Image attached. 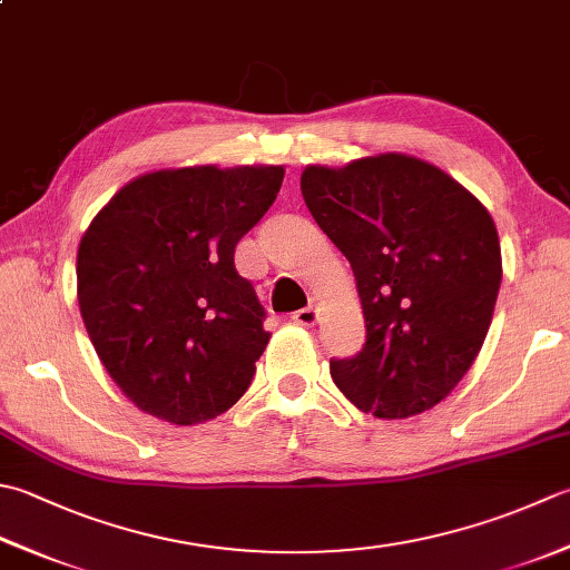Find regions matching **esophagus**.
I'll list each match as a JSON object with an SVG mask.
<instances>
[{
    "instance_id": "esophagus-1",
    "label": "esophagus",
    "mask_w": 570,
    "mask_h": 570,
    "mask_svg": "<svg viewBox=\"0 0 570 570\" xmlns=\"http://www.w3.org/2000/svg\"><path fill=\"white\" fill-rule=\"evenodd\" d=\"M316 318H318V314H316V308H314V306L298 308L296 314L292 316V321H294V323H298V326H314Z\"/></svg>"
}]
</instances>
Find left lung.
<instances>
[{
  "instance_id": "8db88e82",
  "label": "left lung",
  "mask_w": 570,
  "mask_h": 570,
  "mask_svg": "<svg viewBox=\"0 0 570 570\" xmlns=\"http://www.w3.org/2000/svg\"><path fill=\"white\" fill-rule=\"evenodd\" d=\"M301 195L351 262L365 343L331 377L363 412L403 420L470 371L492 323L501 249L492 217L448 173L410 155L308 165Z\"/></svg>"
}]
</instances>
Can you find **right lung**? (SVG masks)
Returning <instances> with one entry per match:
<instances>
[{"label": "right lung", "mask_w": 570, "mask_h": 570, "mask_svg": "<svg viewBox=\"0 0 570 570\" xmlns=\"http://www.w3.org/2000/svg\"><path fill=\"white\" fill-rule=\"evenodd\" d=\"M284 167H183L128 183L86 229L78 306L108 375L173 425L247 393L269 331L237 242L282 189Z\"/></svg>", "instance_id": "obj_1"}]
</instances>
